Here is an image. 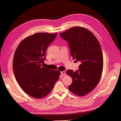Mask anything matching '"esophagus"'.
I'll return each mask as SVG.
<instances>
[{
    "mask_svg": "<svg viewBox=\"0 0 121 121\" xmlns=\"http://www.w3.org/2000/svg\"><path fill=\"white\" fill-rule=\"evenodd\" d=\"M61 74L62 75H64L66 74V73L64 71H62V72H61Z\"/></svg>",
    "mask_w": 121,
    "mask_h": 121,
    "instance_id": "obj_1",
    "label": "esophagus"
}]
</instances>
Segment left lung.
<instances>
[{"mask_svg": "<svg viewBox=\"0 0 121 121\" xmlns=\"http://www.w3.org/2000/svg\"><path fill=\"white\" fill-rule=\"evenodd\" d=\"M66 40L74 61H79L78 69H68L66 73L72 78L69 89L83 96L96 87L102 73L104 59L100 44L95 35L83 27L76 26L59 34Z\"/></svg>", "mask_w": 121, "mask_h": 121, "instance_id": "left-lung-1", "label": "left lung"}]
</instances>
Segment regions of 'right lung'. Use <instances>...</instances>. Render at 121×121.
I'll return each mask as SVG.
<instances>
[{
    "mask_svg": "<svg viewBox=\"0 0 121 121\" xmlns=\"http://www.w3.org/2000/svg\"><path fill=\"white\" fill-rule=\"evenodd\" d=\"M57 34L39 33L30 36L21 42L15 52V77L22 90L34 98L47 96L59 78L60 72L43 66L46 50Z\"/></svg>",
    "mask_w": 121,
    "mask_h": 121,
    "instance_id": "right-lung-1",
    "label": "right lung"
}]
</instances>
